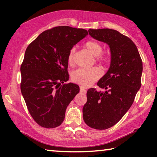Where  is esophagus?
Returning a JSON list of instances; mask_svg holds the SVG:
<instances>
[{"instance_id":"1","label":"esophagus","mask_w":157,"mask_h":157,"mask_svg":"<svg viewBox=\"0 0 157 157\" xmlns=\"http://www.w3.org/2000/svg\"><path fill=\"white\" fill-rule=\"evenodd\" d=\"M80 92L82 93V94H86V90L84 88V87L81 86V87H80Z\"/></svg>"}]
</instances>
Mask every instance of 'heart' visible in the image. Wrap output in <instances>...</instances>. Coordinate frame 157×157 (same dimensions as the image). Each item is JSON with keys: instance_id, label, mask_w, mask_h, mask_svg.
I'll return each instance as SVG.
<instances>
[{"instance_id": "1", "label": "heart", "mask_w": 157, "mask_h": 157, "mask_svg": "<svg viewBox=\"0 0 157 157\" xmlns=\"http://www.w3.org/2000/svg\"><path fill=\"white\" fill-rule=\"evenodd\" d=\"M85 47L93 55L96 56L98 62H105L107 57L105 55L102 54L103 46L102 44L96 41H89L85 44ZM75 49L72 48L68 54V62L71 64L73 62L74 55H75ZM102 76V72L99 68H80L73 71L71 75V78L73 82L83 86H89L91 85Z\"/></svg>"}]
</instances>
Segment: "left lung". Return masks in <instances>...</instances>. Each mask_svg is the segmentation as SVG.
<instances>
[{"label":"left lung","instance_id":"8db88e82","mask_svg":"<svg viewBox=\"0 0 157 157\" xmlns=\"http://www.w3.org/2000/svg\"><path fill=\"white\" fill-rule=\"evenodd\" d=\"M89 33L110 48L111 63L107 73L98 82V91L91 88L86 94L83 119L95 129L110 128L123 118L134 101L141 86L143 62L137 47L127 36L112 29H89Z\"/></svg>","mask_w":157,"mask_h":157}]
</instances>
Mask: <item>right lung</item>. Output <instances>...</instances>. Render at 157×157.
<instances>
[{
	"label": "right lung",
	"mask_w": 157,
	"mask_h": 157,
	"mask_svg": "<svg viewBox=\"0 0 157 157\" xmlns=\"http://www.w3.org/2000/svg\"><path fill=\"white\" fill-rule=\"evenodd\" d=\"M87 30L57 26L29 44L21 66V91L29 113L42 127L55 128L64 120L68 105L79 92L68 80V54ZM63 83V85H61Z\"/></svg>",
	"instance_id": "1"
}]
</instances>
